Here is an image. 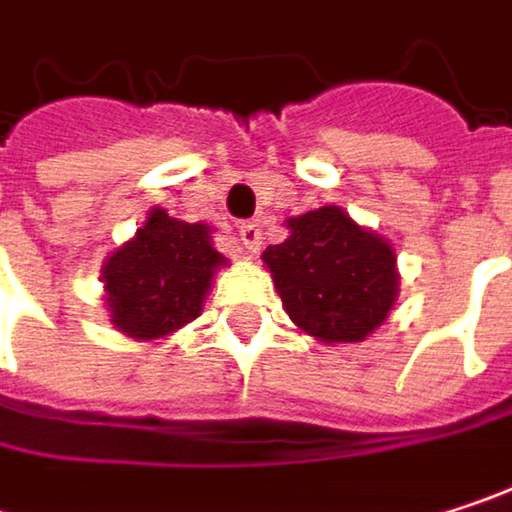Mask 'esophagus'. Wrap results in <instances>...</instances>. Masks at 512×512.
Masks as SVG:
<instances>
[{
  "instance_id": "1",
  "label": "esophagus",
  "mask_w": 512,
  "mask_h": 512,
  "mask_svg": "<svg viewBox=\"0 0 512 512\" xmlns=\"http://www.w3.org/2000/svg\"><path fill=\"white\" fill-rule=\"evenodd\" d=\"M237 234H240V243H243L249 252H257L260 243H263V231H260V222H257V219L240 222V225H237Z\"/></svg>"
}]
</instances>
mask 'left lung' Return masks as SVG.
I'll return each instance as SVG.
<instances>
[{
  "mask_svg": "<svg viewBox=\"0 0 512 512\" xmlns=\"http://www.w3.org/2000/svg\"><path fill=\"white\" fill-rule=\"evenodd\" d=\"M287 228L290 237L269 246L263 263L290 320L326 344L364 341L397 296L394 249L341 207L311 210Z\"/></svg>",
  "mask_w": 512,
  "mask_h": 512,
  "instance_id": "obj_1",
  "label": "left lung"
}]
</instances>
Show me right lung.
I'll return each mask as SVG.
<instances>
[{"mask_svg": "<svg viewBox=\"0 0 512 512\" xmlns=\"http://www.w3.org/2000/svg\"><path fill=\"white\" fill-rule=\"evenodd\" d=\"M225 257L210 243L207 225L151 210L145 228L103 266L112 323L133 338H162L201 314L213 269Z\"/></svg>", "mask_w": 512, "mask_h": 512, "instance_id": "obj_1", "label": "right lung"}]
</instances>
